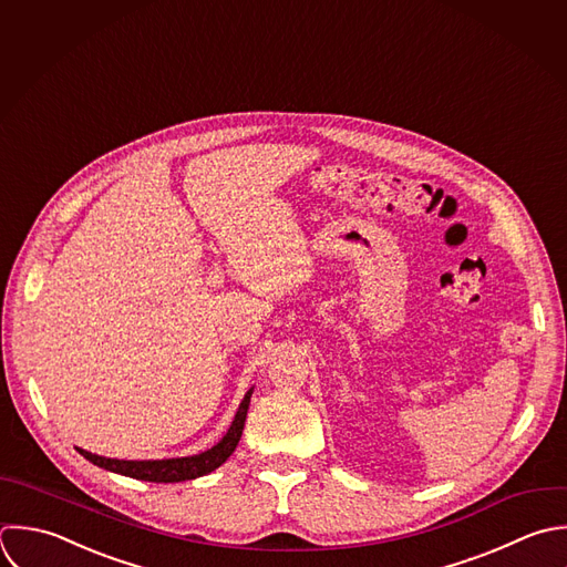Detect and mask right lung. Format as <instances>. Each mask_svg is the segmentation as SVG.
I'll use <instances>...</instances> for the list:
<instances>
[{
	"label": "right lung",
	"instance_id": "right-lung-1",
	"mask_svg": "<svg viewBox=\"0 0 567 567\" xmlns=\"http://www.w3.org/2000/svg\"><path fill=\"white\" fill-rule=\"evenodd\" d=\"M254 389H249L236 411V417L229 426V431L223 435V440L212 446L205 453L192 455V457H172V460H143V462H127V460H110V457H99L92 455L83 449H79V453L92 462L99 468H105L110 473L116 475H125L132 480H141V482H154V484H176V482H187V480H196L203 475H209L212 471H216L218 466H223L227 462V457L236 451L243 429H245V420H247V409H249V400H251Z\"/></svg>",
	"mask_w": 567,
	"mask_h": 567
}]
</instances>
